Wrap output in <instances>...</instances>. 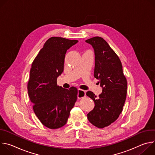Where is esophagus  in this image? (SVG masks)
Returning <instances> with one entry per match:
<instances>
[{
    "instance_id": "obj_1",
    "label": "esophagus",
    "mask_w": 155,
    "mask_h": 155,
    "mask_svg": "<svg viewBox=\"0 0 155 155\" xmlns=\"http://www.w3.org/2000/svg\"><path fill=\"white\" fill-rule=\"evenodd\" d=\"M85 96H86V92L84 90H80V89L78 90L77 97H78V99L83 98V97H85Z\"/></svg>"
}]
</instances>
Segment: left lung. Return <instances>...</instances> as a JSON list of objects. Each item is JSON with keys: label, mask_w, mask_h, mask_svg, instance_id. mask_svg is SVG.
Listing matches in <instances>:
<instances>
[{"label": "left lung", "mask_w": 155, "mask_h": 155, "mask_svg": "<svg viewBox=\"0 0 155 155\" xmlns=\"http://www.w3.org/2000/svg\"><path fill=\"white\" fill-rule=\"evenodd\" d=\"M85 41L94 49V76L102 88L99 97L90 91L86 93L95 104L87 117L94 126L104 128L115 121L122 112L126 97L127 80L120 58L105 40L94 37Z\"/></svg>", "instance_id": "obj_1"}]
</instances>
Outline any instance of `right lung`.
Instances as JSON below:
<instances>
[{
    "mask_svg": "<svg viewBox=\"0 0 155 155\" xmlns=\"http://www.w3.org/2000/svg\"><path fill=\"white\" fill-rule=\"evenodd\" d=\"M53 37L44 44L34 60L28 84V94L35 114L40 122L52 129L67 123L77 99L75 87L69 90L57 85V78L64 71L67 50L78 42Z\"/></svg>",
    "mask_w": 155,
    "mask_h": 155,
    "instance_id": "add662e5",
    "label": "right lung"
}]
</instances>
